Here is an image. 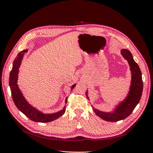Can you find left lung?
<instances>
[{"label": "left lung", "instance_id": "obj_1", "mask_svg": "<svg viewBox=\"0 0 153 153\" xmlns=\"http://www.w3.org/2000/svg\"><path fill=\"white\" fill-rule=\"evenodd\" d=\"M121 54L128 61L131 71L130 90L126 98L122 101L112 112H103L92 106V109L97 115L109 122H116L128 117L139 103L143 91L142 73L137 63L133 60L132 54L126 49L121 50ZM85 94L87 98H88L87 92Z\"/></svg>", "mask_w": 153, "mask_h": 153}]
</instances>
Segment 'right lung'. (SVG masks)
<instances>
[{"label":"right lung","instance_id":"1","mask_svg":"<svg viewBox=\"0 0 153 153\" xmlns=\"http://www.w3.org/2000/svg\"><path fill=\"white\" fill-rule=\"evenodd\" d=\"M26 52H27V50H23L21 52L18 53L17 57L13 62V68L10 72V86L13 101L18 110H20L23 114H25L27 117L32 120V121L39 123H48L53 121L59 117L62 116L64 114L66 111V106H64L63 109L60 112L55 114H45L41 113L27 103V101L25 100L24 97L23 96L22 93L17 85L18 74V71H19L18 69L20 68L23 56H24V53ZM75 85V84H74L71 87V89H73ZM65 102L66 103H67V98L66 99Z\"/></svg>","mask_w":153,"mask_h":153}]
</instances>
